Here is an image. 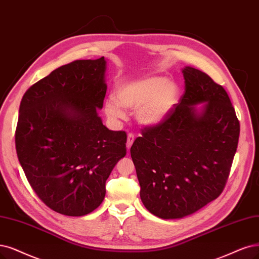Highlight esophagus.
Here are the masks:
<instances>
[{"mask_svg":"<svg viewBox=\"0 0 259 259\" xmlns=\"http://www.w3.org/2000/svg\"><path fill=\"white\" fill-rule=\"evenodd\" d=\"M133 142H135V136L131 135V133H129L128 137H127V149L128 150L131 148Z\"/></svg>","mask_w":259,"mask_h":259,"instance_id":"34e87169","label":"esophagus"}]
</instances>
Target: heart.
<instances>
[{
	"instance_id": "obj_1",
	"label": "heart",
	"mask_w": 259,
	"mask_h": 259,
	"mask_svg": "<svg viewBox=\"0 0 259 259\" xmlns=\"http://www.w3.org/2000/svg\"><path fill=\"white\" fill-rule=\"evenodd\" d=\"M178 99L175 82L159 75H142L120 84L115 96L104 101V113L112 120L126 117L123 109L136 110V119L143 127L154 128L169 116Z\"/></svg>"
}]
</instances>
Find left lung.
I'll return each instance as SVG.
<instances>
[{
    "label": "left lung",
    "mask_w": 259,
    "mask_h": 259,
    "mask_svg": "<svg viewBox=\"0 0 259 259\" xmlns=\"http://www.w3.org/2000/svg\"><path fill=\"white\" fill-rule=\"evenodd\" d=\"M183 73L179 103L165 121L143 130L130 149L142 203L164 220L192 214L222 193L240 133L222 86L193 67Z\"/></svg>",
    "instance_id": "8db88e82"
}]
</instances>
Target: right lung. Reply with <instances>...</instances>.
I'll list each match as a JSON object with an SVG mask.
<instances>
[{
  "label": "right lung",
  "mask_w": 259,
  "mask_h": 259,
  "mask_svg": "<svg viewBox=\"0 0 259 259\" xmlns=\"http://www.w3.org/2000/svg\"><path fill=\"white\" fill-rule=\"evenodd\" d=\"M107 61H74L28 89L20 103L16 149L24 174L54 211L82 217L98 208L105 181L126 156L127 135L102 123Z\"/></svg>",
  "instance_id": "add662e5"
}]
</instances>
